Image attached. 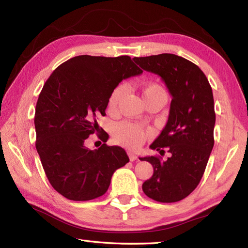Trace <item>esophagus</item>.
I'll use <instances>...</instances> for the list:
<instances>
[{
  "label": "esophagus",
  "instance_id": "34e87169",
  "mask_svg": "<svg viewBox=\"0 0 248 248\" xmlns=\"http://www.w3.org/2000/svg\"><path fill=\"white\" fill-rule=\"evenodd\" d=\"M128 155H129V159L130 161H136L138 160V155H136V154H134V152L132 151H128Z\"/></svg>",
  "mask_w": 248,
  "mask_h": 248
}]
</instances>
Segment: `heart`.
Instances as JSON below:
<instances>
[{
  "mask_svg": "<svg viewBox=\"0 0 248 248\" xmlns=\"http://www.w3.org/2000/svg\"><path fill=\"white\" fill-rule=\"evenodd\" d=\"M125 85L119 84L110 92L108 99V108L110 110H114L118 108V105L125 93ZM164 89L156 83H146L143 85V94L145 100L156 94H164ZM113 139L123 146L130 147V148H138L143 143L144 140L149 135V131L141 127L139 124L130 123V121H123V123L116 124L112 128Z\"/></svg>",
  "mask_w": 248,
  "mask_h": 248,
  "instance_id": "b5f03b06",
  "label": "heart"
}]
</instances>
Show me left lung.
<instances>
[{"label":"left lung","mask_w":248,"mask_h":248,"mask_svg":"<svg viewBox=\"0 0 248 248\" xmlns=\"http://www.w3.org/2000/svg\"><path fill=\"white\" fill-rule=\"evenodd\" d=\"M141 69L160 76L171 94L167 124L151 149H168L171 156L140 157L154 166L143 191L159 202H176L197 187L214 145L215 112L212 88L202 69L170 53L134 57ZM160 151V154H161Z\"/></svg>","instance_id":"8db88e82"}]
</instances>
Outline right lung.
Wrapping results in <instances>:
<instances>
[{
	"mask_svg": "<svg viewBox=\"0 0 248 248\" xmlns=\"http://www.w3.org/2000/svg\"><path fill=\"white\" fill-rule=\"evenodd\" d=\"M141 72L128 55H80L62 62L45 83L35 110L36 149L51 186L67 199L102 196L114 171L129 162L119 146L91 150L85 140L93 133L108 140L97 117L105 115L114 87Z\"/></svg>",
	"mask_w": 248,
	"mask_h": 248,
	"instance_id": "obj_1",
	"label": "right lung"
}]
</instances>
